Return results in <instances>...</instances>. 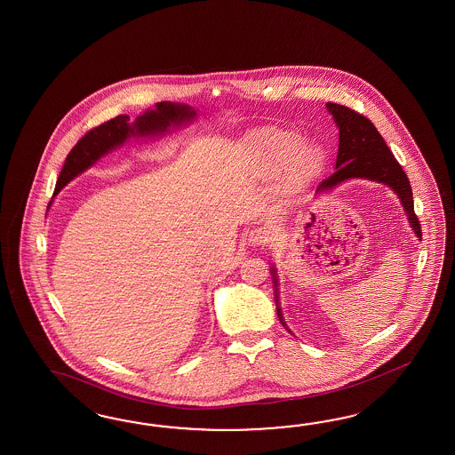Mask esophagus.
Returning <instances> with one entry per match:
<instances>
[{"mask_svg":"<svg viewBox=\"0 0 455 455\" xmlns=\"http://www.w3.org/2000/svg\"><path fill=\"white\" fill-rule=\"evenodd\" d=\"M265 240H267V236H265V232L261 228H253V230H250L246 234V242H248L250 246L263 245Z\"/></svg>","mask_w":455,"mask_h":455,"instance_id":"1","label":"esophagus"}]
</instances>
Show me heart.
<instances>
[{"label":"heart","mask_w":455,"mask_h":455,"mask_svg":"<svg viewBox=\"0 0 455 455\" xmlns=\"http://www.w3.org/2000/svg\"><path fill=\"white\" fill-rule=\"evenodd\" d=\"M251 164L263 175L282 171L284 188H296L320 169L321 152L290 129H261L246 139Z\"/></svg>","instance_id":"obj_1"}]
</instances>
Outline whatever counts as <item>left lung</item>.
I'll list each match as a JSON object with an SVG mask.
<instances>
[{
	"label": "left lung",
	"instance_id": "obj_1",
	"mask_svg": "<svg viewBox=\"0 0 455 455\" xmlns=\"http://www.w3.org/2000/svg\"><path fill=\"white\" fill-rule=\"evenodd\" d=\"M326 109L332 116V121L339 131V146L336 156L334 173L323 180L318 188L315 190V196H321L334 190L336 187L347 182V180H369L376 184L387 185L397 198L405 212L407 221L420 238V223L414 213V200H412V188L409 179L405 175L399 162L394 159L389 148L386 146L382 135L378 132L374 124L366 119L364 116L351 111L349 108L341 104L326 102ZM271 280L275 288V303H276V315L284 330L291 332L286 321L283 318L282 305H280V291H278V273L275 265L271 263Z\"/></svg>",
	"mask_w": 455,
	"mask_h": 455
}]
</instances>
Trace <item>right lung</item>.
Listing matches in <instances>:
<instances>
[{"instance_id": "1", "label": "right lung", "mask_w": 455, "mask_h": 455, "mask_svg": "<svg viewBox=\"0 0 455 455\" xmlns=\"http://www.w3.org/2000/svg\"><path fill=\"white\" fill-rule=\"evenodd\" d=\"M196 117L198 114L194 108L180 102L164 100L157 102L154 109H146L139 114L134 121H131L127 114H123L108 123L100 124L87 132L69 152L54 188L52 200L73 179L86 172L87 169H91L99 159L112 150L124 146L129 139H160L171 134L175 129L190 125L196 121ZM52 200L48 209L52 205Z\"/></svg>"}]
</instances>
